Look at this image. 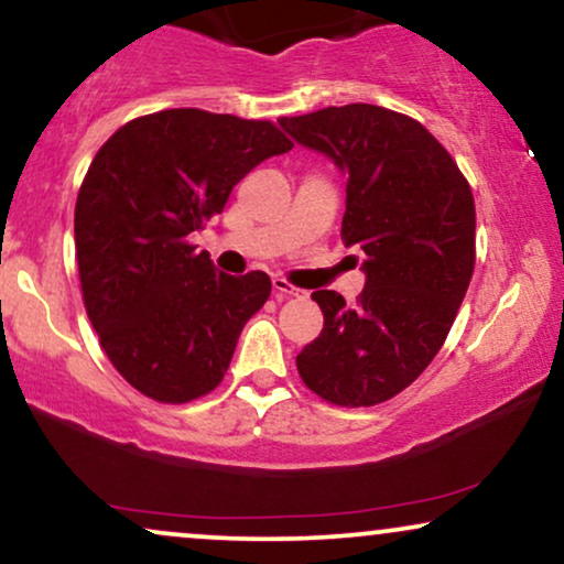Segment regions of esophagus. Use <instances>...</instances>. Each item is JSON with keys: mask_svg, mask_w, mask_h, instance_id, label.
<instances>
[{"mask_svg": "<svg viewBox=\"0 0 564 564\" xmlns=\"http://www.w3.org/2000/svg\"><path fill=\"white\" fill-rule=\"evenodd\" d=\"M273 289H275L278 296H302L304 294V291L291 286L286 278H273Z\"/></svg>", "mask_w": 564, "mask_h": 564, "instance_id": "1", "label": "esophagus"}]
</instances>
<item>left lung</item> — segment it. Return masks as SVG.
I'll return each mask as SVG.
<instances>
[{"mask_svg": "<svg viewBox=\"0 0 564 564\" xmlns=\"http://www.w3.org/2000/svg\"><path fill=\"white\" fill-rule=\"evenodd\" d=\"M278 123L347 175L341 239L365 254L355 307L336 291H312L323 330L296 368L330 404L386 402L438 355L470 286L473 192L417 120L386 107H325Z\"/></svg>", "mask_w": 564, "mask_h": 564, "instance_id": "8db88e82", "label": "left lung"}]
</instances>
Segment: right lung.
I'll use <instances>...</instances> for the list:
<instances>
[{
    "label": "right lung",
    "instance_id": "obj_1",
    "mask_svg": "<svg viewBox=\"0 0 564 564\" xmlns=\"http://www.w3.org/2000/svg\"><path fill=\"white\" fill-rule=\"evenodd\" d=\"M291 147L270 120L183 107L131 120L94 158L76 202L80 289L101 349L144 397L192 402L226 376L270 278L220 273L188 234Z\"/></svg>",
    "mask_w": 564,
    "mask_h": 564
}]
</instances>
